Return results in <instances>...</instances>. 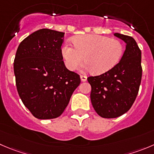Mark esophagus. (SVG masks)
<instances>
[{
  "label": "esophagus",
  "instance_id": "esophagus-1",
  "mask_svg": "<svg viewBox=\"0 0 154 154\" xmlns=\"http://www.w3.org/2000/svg\"><path fill=\"white\" fill-rule=\"evenodd\" d=\"M80 79H81V81L85 82L86 81V80H87V77L85 75H80Z\"/></svg>",
  "mask_w": 154,
  "mask_h": 154
}]
</instances>
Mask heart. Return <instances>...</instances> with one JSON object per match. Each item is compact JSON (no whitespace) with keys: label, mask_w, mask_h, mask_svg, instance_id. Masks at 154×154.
I'll use <instances>...</instances> for the list:
<instances>
[{"label":"heart","mask_w":154,"mask_h":154,"mask_svg":"<svg viewBox=\"0 0 154 154\" xmlns=\"http://www.w3.org/2000/svg\"><path fill=\"white\" fill-rule=\"evenodd\" d=\"M74 47L68 44L62 47V55L65 65L74 71L83 62L84 68L93 74H101L110 71L118 63L123 53L120 41L107 36L84 34L73 39Z\"/></svg>","instance_id":"obj_1"}]
</instances>
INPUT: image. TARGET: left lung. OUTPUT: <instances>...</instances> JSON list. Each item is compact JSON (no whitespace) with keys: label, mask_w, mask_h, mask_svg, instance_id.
Instances as JSON below:
<instances>
[{"label":"left lung","mask_w":154,"mask_h":154,"mask_svg":"<svg viewBox=\"0 0 154 154\" xmlns=\"http://www.w3.org/2000/svg\"><path fill=\"white\" fill-rule=\"evenodd\" d=\"M126 44L120 62L104 74L89 77L91 102L103 118H116L124 114L133 104L142 76L141 52L133 37L115 33Z\"/></svg>","instance_id":"left-lung-1"}]
</instances>
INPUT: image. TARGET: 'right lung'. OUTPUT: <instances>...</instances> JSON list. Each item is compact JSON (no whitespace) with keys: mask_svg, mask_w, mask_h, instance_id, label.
Instances as JSON below:
<instances>
[{"mask_svg":"<svg viewBox=\"0 0 154 154\" xmlns=\"http://www.w3.org/2000/svg\"><path fill=\"white\" fill-rule=\"evenodd\" d=\"M64 32L43 28L25 38L16 51L13 69L24 105L41 120L59 117L80 77L65 67L62 55Z\"/></svg>","mask_w":154,"mask_h":154,"instance_id":"add662e5","label":"right lung"}]
</instances>
